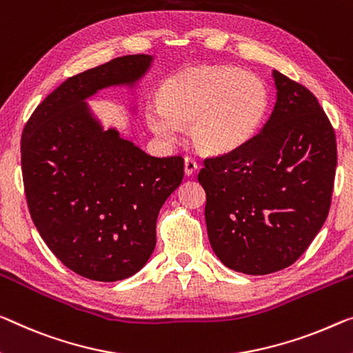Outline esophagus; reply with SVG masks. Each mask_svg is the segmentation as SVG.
<instances>
[{
    "mask_svg": "<svg viewBox=\"0 0 353 353\" xmlns=\"http://www.w3.org/2000/svg\"><path fill=\"white\" fill-rule=\"evenodd\" d=\"M197 161L191 158V156H186V158H184V173H186L188 176L192 175V173L197 170Z\"/></svg>",
    "mask_w": 353,
    "mask_h": 353,
    "instance_id": "esophagus-1",
    "label": "esophagus"
}]
</instances>
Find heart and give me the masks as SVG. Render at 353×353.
<instances>
[{
    "label": "heart",
    "instance_id": "b5f03b06",
    "mask_svg": "<svg viewBox=\"0 0 353 353\" xmlns=\"http://www.w3.org/2000/svg\"><path fill=\"white\" fill-rule=\"evenodd\" d=\"M267 85L256 74L232 66H200L172 75L162 85L159 104L146 110L151 131L175 140L191 123L192 143L207 154L245 146L267 117Z\"/></svg>",
    "mask_w": 353,
    "mask_h": 353
}]
</instances>
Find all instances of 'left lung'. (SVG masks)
<instances>
[{"mask_svg": "<svg viewBox=\"0 0 353 353\" xmlns=\"http://www.w3.org/2000/svg\"><path fill=\"white\" fill-rule=\"evenodd\" d=\"M276 104L262 131L199 172L207 192L210 245L230 270L287 268L322 229L332 205L338 151L317 97L273 70Z\"/></svg>", "mask_w": 353, "mask_h": 353, "instance_id": "obj_1", "label": "left lung"}]
</instances>
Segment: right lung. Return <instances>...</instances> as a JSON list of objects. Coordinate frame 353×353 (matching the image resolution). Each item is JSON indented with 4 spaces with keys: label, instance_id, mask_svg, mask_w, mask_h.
Segmentation results:
<instances>
[{
    "label": "right lung",
    "instance_id": "right-lung-1",
    "mask_svg": "<svg viewBox=\"0 0 353 353\" xmlns=\"http://www.w3.org/2000/svg\"><path fill=\"white\" fill-rule=\"evenodd\" d=\"M153 63L126 55L63 82L21 134V173L37 232L69 270L113 283L145 267L156 221L184 175L181 156L154 158L115 128H102L86 99L108 86L134 88Z\"/></svg>",
    "mask_w": 353,
    "mask_h": 353
}]
</instances>
